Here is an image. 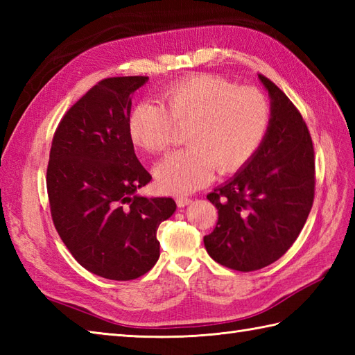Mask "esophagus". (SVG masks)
Returning <instances> with one entry per match:
<instances>
[{
  "label": "esophagus",
  "instance_id": "esophagus-1",
  "mask_svg": "<svg viewBox=\"0 0 355 355\" xmlns=\"http://www.w3.org/2000/svg\"><path fill=\"white\" fill-rule=\"evenodd\" d=\"M192 200L189 197H177V205L178 207H184L187 205H191Z\"/></svg>",
  "mask_w": 355,
  "mask_h": 355
}]
</instances>
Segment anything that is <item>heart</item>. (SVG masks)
Returning a JSON list of instances; mask_svg holds the SVG:
<instances>
[{
    "instance_id": "obj_1",
    "label": "heart",
    "mask_w": 355,
    "mask_h": 355,
    "mask_svg": "<svg viewBox=\"0 0 355 355\" xmlns=\"http://www.w3.org/2000/svg\"><path fill=\"white\" fill-rule=\"evenodd\" d=\"M162 103L141 101L128 119L135 145L163 153L187 126L189 146L175 150L157 164L155 177L163 189L184 195L210 182L215 168L233 172L250 160L266 139L270 105L259 89L238 87L214 74H198L173 82Z\"/></svg>"
}]
</instances>
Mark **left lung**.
<instances>
[{
	"label": "left lung",
	"mask_w": 355,
	"mask_h": 355,
	"mask_svg": "<svg viewBox=\"0 0 355 355\" xmlns=\"http://www.w3.org/2000/svg\"><path fill=\"white\" fill-rule=\"evenodd\" d=\"M271 99L270 125L256 154L207 200L218 209L205 236L210 258L238 271L270 266L304 229L314 201L315 171L310 131L299 110L259 74Z\"/></svg>",
	"instance_id": "8db88e82"
}]
</instances>
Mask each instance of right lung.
<instances>
[{"mask_svg":"<svg viewBox=\"0 0 355 355\" xmlns=\"http://www.w3.org/2000/svg\"><path fill=\"white\" fill-rule=\"evenodd\" d=\"M146 76L108 78L65 112L53 135L47 192L53 224L73 258L111 281L137 279L160 256L157 229L172 198L135 192L150 182L128 131L131 96Z\"/></svg>","mask_w":355,"mask_h":355,"instance_id":"add662e5","label":"right lung"}]
</instances>
